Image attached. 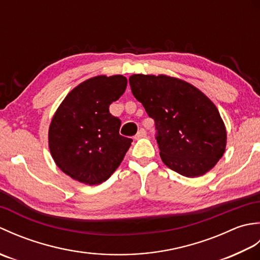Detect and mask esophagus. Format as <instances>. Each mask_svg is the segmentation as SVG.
<instances>
[{"instance_id":"34e87169","label":"esophagus","mask_w":260,"mask_h":260,"mask_svg":"<svg viewBox=\"0 0 260 260\" xmlns=\"http://www.w3.org/2000/svg\"><path fill=\"white\" fill-rule=\"evenodd\" d=\"M145 136H146V131L144 128H141L139 132H137V134L135 136V140L142 139V137H145Z\"/></svg>"}]
</instances>
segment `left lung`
Wrapping results in <instances>:
<instances>
[{"instance_id": "left-lung-1", "label": "left lung", "mask_w": 260, "mask_h": 260, "mask_svg": "<svg viewBox=\"0 0 260 260\" xmlns=\"http://www.w3.org/2000/svg\"><path fill=\"white\" fill-rule=\"evenodd\" d=\"M134 97L155 120L163 163L186 178L209 172L223 156L227 132L218 108L197 87L167 75H132Z\"/></svg>"}]
</instances>
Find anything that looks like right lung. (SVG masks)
Returning <instances> with one entry per match:
<instances>
[{
	"label": "right lung",
	"instance_id": "1",
	"mask_svg": "<svg viewBox=\"0 0 260 260\" xmlns=\"http://www.w3.org/2000/svg\"><path fill=\"white\" fill-rule=\"evenodd\" d=\"M126 77L96 76L81 82L59 105L49 126V150L57 167L87 185L106 181L133 140L119 135L109 105L123 95Z\"/></svg>",
	"mask_w": 260,
	"mask_h": 260
}]
</instances>
